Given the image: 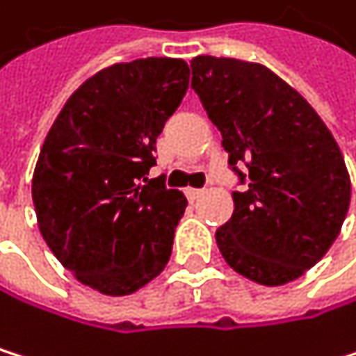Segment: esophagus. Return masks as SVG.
Returning a JSON list of instances; mask_svg holds the SVG:
<instances>
[{"label":"esophagus","mask_w":356,"mask_h":356,"mask_svg":"<svg viewBox=\"0 0 356 356\" xmlns=\"http://www.w3.org/2000/svg\"><path fill=\"white\" fill-rule=\"evenodd\" d=\"M186 196H188V200H192V202H194V200H198V198L202 196V190H196V188H188V190H186Z\"/></svg>","instance_id":"34e87169"}]
</instances>
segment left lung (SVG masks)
<instances>
[{"label": "left lung", "instance_id": "8db88e82", "mask_svg": "<svg viewBox=\"0 0 356 356\" xmlns=\"http://www.w3.org/2000/svg\"><path fill=\"white\" fill-rule=\"evenodd\" d=\"M190 67L192 88L245 186L232 192L234 213L215 232L217 247L249 281L291 283L342 230L350 204L342 152L310 103L268 67L207 54Z\"/></svg>", "mask_w": 356, "mask_h": 356}]
</instances>
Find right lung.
I'll use <instances>...</instances> for the list:
<instances>
[{
	"label": "right lung",
	"instance_id": "obj_1",
	"mask_svg": "<svg viewBox=\"0 0 356 356\" xmlns=\"http://www.w3.org/2000/svg\"><path fill=\"white\" fill-rule=\"evenodd\" d=\"M188 82L181 58L101 69L67 99L42 145L31 186L40 232L56 259L99 293L131 296L170 259L188 200L145 175Z\"/></svg>",
	"mask_w": 356,
	"mask_h": 356
}]
</instances>
